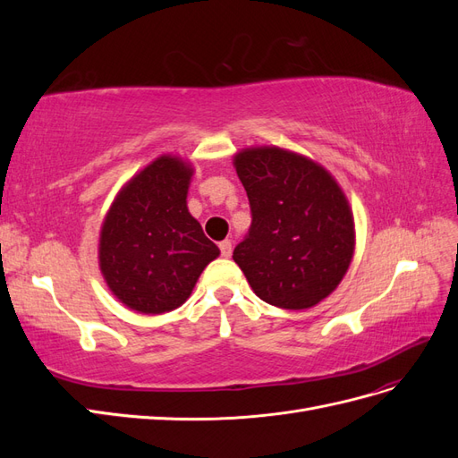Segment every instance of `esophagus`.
Returning a JSON list of instances; mask_svg holds the SVG:
<instances>
[{
	"instance_id": "34e87169",
	"label": "esophagus",
	"mask_w": 458,
	"mask_h": 458,
	"mask_svg": "<svg viewBox=\"0 0 458 458\" xmlns=\"http://www.w3.org/2000/svg\"><path fill=\"white\" fill-rule=\"evenodd\" d=\"M219 252H221V256L224 258H229L231 256V252H233V246H231V241H221L219 242Z\"/></svg>"
}]
</instances>
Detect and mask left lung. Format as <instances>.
<instances>
[{
    "label": "left lung",
    "instance_id": "1",
    "mask_svg": "<svg viewBox=\"0 0 458 458\" xmlns=\"http://www.w3.org/2000/svg\"><path fill=\"white\" fill-rule=\"evenodd\" d=\"M252 225L233 259L258 298L308 310L344 279L355 248L348 199L323 165L279 147L234 157Z\"/></svg>",
    "mask_w": 458,
    "mask_h": 458
}]
</instances>
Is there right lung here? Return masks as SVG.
<instances>
[{
    "mask_svg": "<svg viewBox=\"0 0 458 458\" xmlns=\"http://www.w3.org/2000/svg\"><path fill=\"white\" fill-rule=\"evenodd\" d=\"M192 168L164 155L133 175L105 216L99 267L123 306L160 315L185 303L204 267L219 256L189 214Z\"/></svg>",
    "mask_w": 458,
    "mask_h": 458,
    "instance_id": "obj_1",
    "label": "right lung"
}]
</instances>
